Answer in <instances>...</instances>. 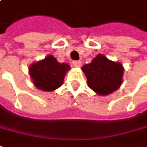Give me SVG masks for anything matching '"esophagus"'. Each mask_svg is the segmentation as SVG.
Masks as SVG:
<instances>
[{"mask_svg": "<svg viewBox=\"0 0 147 147\" xmlns=\"http://www.w3.org/2000/svg\"><path fill=\"white\" fill-rule=\"evenodd\" d=\"M72 64H73L74 67H80L81 66V61L75 60L72 62Z\"/></svg>", "mask_w": 147, "mask_h": 147, "instance_id": "34e87169", "label": "esophagus"}]
</instances>
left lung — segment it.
I'll return each mask as SVG.
<instances>
[{
    "label": "left lung",
    "instance_id": "1",
    "mask_svg": "<svg viewBox=\"0 0 147 147\" xmlns=\"http://www.w3.org/2000/svg\"><path fill=\"white\" fill-rule=\"evenodd\" d=\"M88 80V87L101 96L116 91L122 83L123 67L120 63L108 59L99 54L92 63L82 67Z\"/></svg>",
    "mask_w": 147,
    "mask_h": 147
}]
</instances>
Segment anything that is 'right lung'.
<instances>
[{
  "label": "right lung",
  "mask_w": 147,
  "mask_h": 147,
  "mask_svg": "<svg viewBox=\"0 0 147 147\" xmlns=\"http://www.w3.org/2000/svg\"><path fill=\"white\" fill-rule=\"evenodd\" d=\"M70 66L60 63L52 55L37 62L30 67V75L36 88L46 92H51L63 84V79Z\"/></svg>",
  "instance_id": "right-lung-1"
}]
</instances>
